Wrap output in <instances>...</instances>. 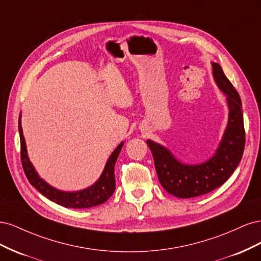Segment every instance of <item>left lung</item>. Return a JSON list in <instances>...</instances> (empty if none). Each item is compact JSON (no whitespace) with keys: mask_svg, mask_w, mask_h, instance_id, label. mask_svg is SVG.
<instances>
[{"mask_svg":"<svg viewBox=\"0 0 261 261\" xmlns=\"http://www.w3.org/2000/svg\"><path fill=\"white\" fill-rule=\"evenodd\" d=\"M213 77L226 94L228 123L221 144L210 160L188 165L178 162L167 148L148 139L154 167L162 187L178 198H193L208 194L223 185L242 160L245 148V128L239 92L227 80L218 63H212Z\"/></svg>","mask_w":261,"mask_h":261,"instance_id":"left-lung-1","label":"left lung"}]
</instances>
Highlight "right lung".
I'll list each match as a JSON object with an SVG mask.
<instances>
[{
  "instance_id": "right-lung-1",
  "label": "right lung",
  "mask_w": 261,
  "mask_h": 261,
  "mask_svg": "<svg viewBox=\"0 0 261 261\" xmlns=\"http://www.w3.org/2000/svg\"><path fill=\"white\" fill-rule=\"evenodd\" d=\"M21 115H19L18 120V129L20 137V159L21 165L25 175L28 178L29 183L33 185L39 193H41L46 198L51 201L61 204L66 208H75V209H85L99 206V204L106 202L111 197L115 191V176H114V165L118 154L121 152V149L124 143H121L114 150L111 156L106 164V168L102 172L100 178L92 186L83 189L80 192L68 193L62 192L57 188H53L48 183L39 177L37 172L35 171L33 164L30 163L27 154L25 138L22 135L21 128Z\"/></svg>"
}]
</instances>
